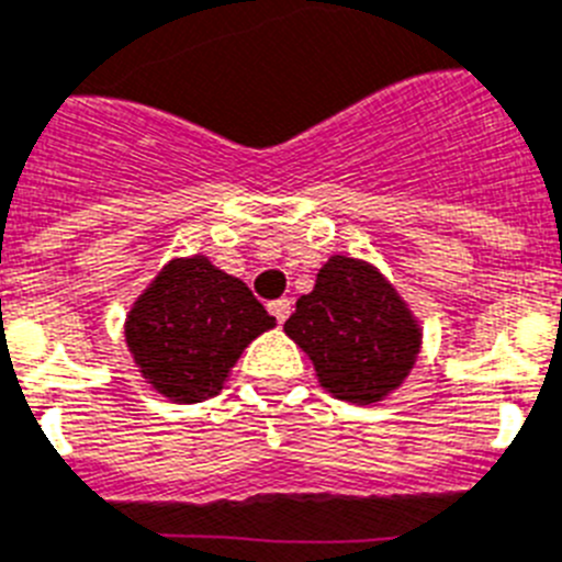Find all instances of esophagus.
Instances as JSON below:
<instances>
[{
    "label": "esophagus",
    "mask_w": 562,
    "mask_h": 562,
    "mask_svg": "<svg viewBox=\"0 0 562 562\" xmlns=\"http://www.w3.org/2000/svg\"><path fill=\"white\" fill-rule=\"evenodd\" d=\"M268 311H271V314H274V319L282 325V322L291 316V300H288V296H282V300L268 302Z\"/></svg>",
    "instance_id": "esophagus-1"
}]
</instances>
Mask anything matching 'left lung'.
I'll return each instance as SVG.
<instances>
[{
  "mask_svg": "<svg viewBox=\"0 0 562 562\" xmlns=\"http://www.w3.org/2000/svg\"><path fill=\"white\" fill-rule=\"evenodd\" d=\"M285 334L311 356L322 387L345 402H379L396 390L418 353L416 322L373 268L330 257L300 296Z\"/></svg>",
  "mask_w": 562,
  "mask_h": 562,
  "instance_id": "obj_1",
  "label": "left lung"
}]
</instances>
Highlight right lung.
I'll return each mask as SVG.
<instances>
[{
	"instance_id": "obj_1",
	"label": "right lung",
	"mask_w": 562,
	"mask_h": 562,
	"mask_svg": "<svg viewBox=\"0 0 562 562\" xmlns=\"http://www.w3.org/2000/svg\"><path fill=\"white\" fill-rule=\"evenodd\" d=\"M274 328L260 300L206 257L175 260L138 296L126 345L140 373L172 402L217 396L248 341Z\"/></svg>"
}]
</instances>
